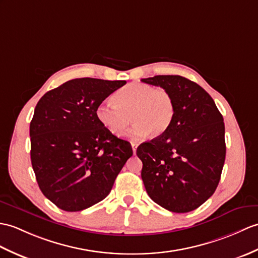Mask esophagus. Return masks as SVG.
Masks as SVG:
<instances>
[{
    "label": "esophagus",
    "instance_id": "34e87169",
    "mask_svg": "<svg viewBox=\"0 0 258 258\" xmlns=\"http://www.w3.org/2000/svg\"><path fill=\"white\" fill-rule=\"evenodd\" d=\"M137 146H139V145H137V144H136V143H132V148H133V153H134V154L136 153V149H137Z\"/></svg>",
    "mask_w": 258,
    "mask_h": 258
}]
</instances>
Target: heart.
<instances>
[{
	"label": "heart",
	"mask_w": 258,
	"mask_h": 258,
	"mask_svg": "<svg viewBox=\"0 0 258 258\" xmlns=\"http://www.w3.org/2000/svg\"><path fill=\"white\" fill-rule=\"evenodd\" d=\"M113 101L102 102L95 112L102 126L113 136H121L132 121L130 139L141 140L148 134L157 137L169 128L175 116V101L164 88L130 83L113 94Z\"/></svg>",
	"instance_id": "heart-1"
}]
</instances>
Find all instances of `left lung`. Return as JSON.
Masks as SVG:
<instances>
[{"mask_svg":"<svg viewBox=\"0 0 258 258\" xmlns=\"http://www.w3.org/2000/svg\"><path fill=\"white\" fill-rule=\"evenodd\" d=\"M171 93L176 111L164 134L137 147L151 199L166 210H196L217 189L225 160L223 116L205 89L181 76L142 79Z\"/></svg>","mask_w":258,"mask_h":258,"instance_id":"1","label":"left lung"}]
</instances>
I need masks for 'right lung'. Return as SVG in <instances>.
Masks as SVG:
<instances>
[{"instance_id":"add662e5","label":"right lung","mask_w":258,"mask_h":258,"mask_svg":"<svg viewBox=\"0 0 258 258\" xmlns=\"http://www.w3.org/2000/svg\"><path fill=\"white\" fill-rule=\"evenodd\" d=\"M125 83L69 80L45 93L35 107L29 135L36 180L63 211H81L103 200L133 155L131 144L110 134L95 114Z\"/></svg>"}]
</instances>
